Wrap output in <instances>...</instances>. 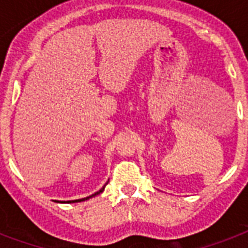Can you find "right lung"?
Masks as SVG:
<instances>
[{"mask_svg":"<svg viewBox=\"0 0 248 248\" xmlns=\"http://www.w3.org/2000/svg\"><path fill=\"white\" fill-rule=\"evenodd\" d=\"M103 190H104V187H103V188H100V190L98 191V192H95V194H93L92 196H89V197H85V199H78V200H71V201H67V202H80V201H85V200H88V199H90V197H93V196H96V195L102 194V192H103ZM57 202H61V201H57ZM62 202H63V201H62Z\"/></svg>","mask_w":248,"mask_h":248,"instance_id":"obj_1","label":"right lung"}]
</instances>
